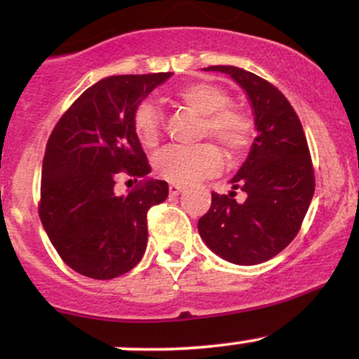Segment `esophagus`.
Returning a JSON list of instances; mask_svg holds the SVG:
<instances>
[{"label": "esophagus", "instance_id": "34e87169", "mask_svg": "<svg viewBox=\"0 0 359 359\" xmlns=\"http://www.w3.org/2000/svg\"><path fill=\"white\" fill-rule=\"evenodd\" d=\"M182 191H184V185H179V184L168 185V192H170V196H179Z\"/></svg>", "mask_w": 359, "mask_h": 359}]
</instances>
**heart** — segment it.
<instances>
[{
	"label": "heart",
	"mask_w": 359,
	"mask_h": 359,
	"mask_svg": "<svg viewBox=\"0 0 359 359\" xmlns=\"http://www.w3.org/2000/svg\"><path fill=\"white\" fill-rule=\"evenodd\" d=\"M177 104L201 114V138H214L231 160L241 158L251 142V121L241 109L229 104L224 89L209 81H194L179 86L172 93ZM135 137L145 148H155L162 140V116L151 102H140L133 113ZM222 156L212 143L194 147L165 148L155 156V172L174 184H191L214 174Z\"/></svg>",
	"instance_id": "heart-1"
}]
</instances>
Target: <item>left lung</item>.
Masks as SVG:
<instances>
[{
    "label": "left lung",
    "mask_w": 359,
    "mask_h": 359,
    "mask_svg": "<svg viewBox=\"0 0 359 359\" xmlns=\"http://www.w3.org/2000/svg\"><path fill=\"white\" fill-rule=\"evenodd\" d=\"M205 71L229 74L248 94L258 137L231 180L245 192H212L209 211L199 219L201 238L214 253L236 265L273 258L297 236L316 191L314 165L302 123L280 90L257 74L233 65Z\"/></svg>",
    "instance_id": "1"
}]
</instances>
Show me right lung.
Returning a JSON list of instances; mask_svg holds the SVG:
<instances>
[{
    "label": "right lung",
    "mask_w": 359,
    "mask_h": 359,
    "mask_svg": "<svg viewBox=\"0 0 359 359\" xmlns=\"http://www.w3.org/2000/svg\"><path fill=\"white\" fill-rule=\"evenodd\" d=\"M170 72L126 74L97 81L62 114L45 147L39 216L65 265L111 280L138 265L147 250V212L163 203L168 184L135 137L133 113ZM119 173L139 184L126 196Z\"/></svg>",
    "instance_id": "right-lung-1"
}]
</instances>
